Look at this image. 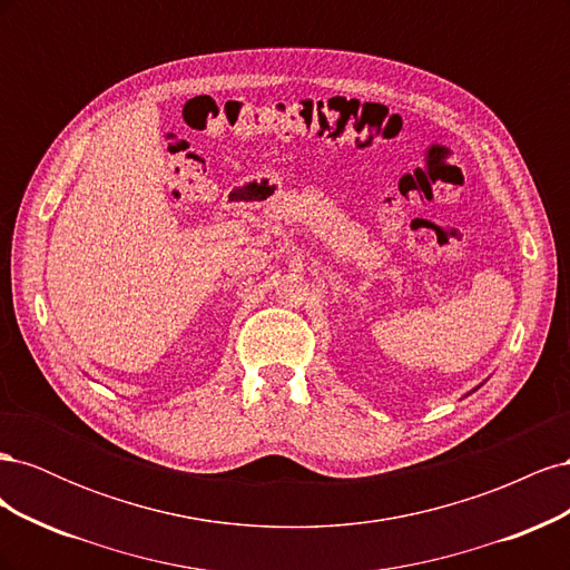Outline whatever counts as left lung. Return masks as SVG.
<instances>
[{
	"mask_svg": "<svg viewBox=\"0 0 570 570\" xmlns=\"http://www.w3.org/2000/svg\"><path fill=\"white\" fill-rule=\"evenodd\" d=\"M480 385H482V383H480ZM480 385H478V387H480ZM478 387H475V390H478Z\"/></svg>",
	"mask_w": 570,
	"mask_h": 570,
	"instance_id": "left-lung-1",
	"label": "left lung"
}]
</instances>
